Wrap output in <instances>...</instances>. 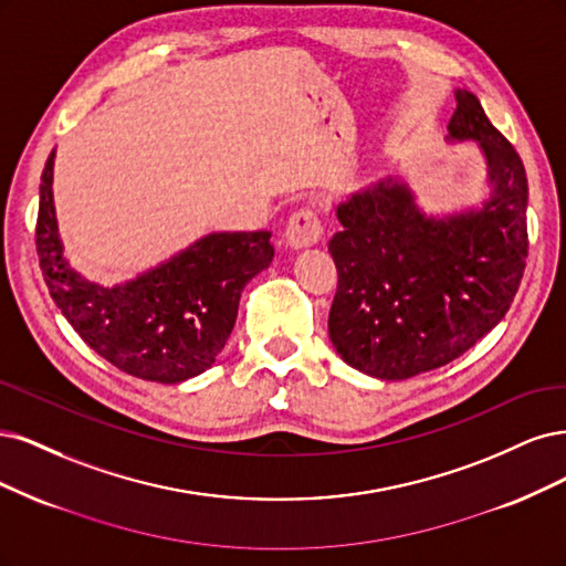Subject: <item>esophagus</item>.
Returning a JSON list of instances; mask_svg holds the SVG:
<instances>
[{
  "mask_svg": "<svg viewBox=\"0 0 566 566\" xmlns=\"http://www.w3.org/2000/svg\"><path fill=\"white\" fill-rule=\"evenodd\" d=\"M284 234H286V244L291 249H305V247H313L322 240L324 226H322L315 209H301L289 218V226H286Z\"/></svg>",
  "mask_w": 566,
  "mask_h": 566,
  "instance_id": "obj_1",
  "label": "esophagus"
}]
</instances>
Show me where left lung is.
<instances>
[{"label": "left lung", "instance_id": "8db88e82", "mask_svg": "<svg viewBox=\"0 0 566 566\" xmlns=\"http://www.w3.org/2000/svg\"><path fill=\"white\" fill-rule=\"evenodd\" d=\"M447 140L486 161L480 207L432 216L405 180L382 178L336 207L329 253L338 289L329 338L353 369L405 380L470 350L505 317L526 261L528 186L520 155L475 94L455 88Z\"/></svg>", "mask_w": 566, "mask_h": 566}]
</instances>
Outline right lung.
I'll return each instance as SVG.
<instances>
[{"mask_svg":"<svg viewBox=\"0 0 566 566\" xmlns=\"http://www.w3.org/2000/svg\"><path fill=\"white\" fill-rule=\"evenodd\" d=\"M51 150L42 171L38 256L49 294L91 350L124 374L184 382L226 348L240 296L275 256L270 232H211L134 280L88 282L70 265L53 207Z\"/></svg>","mask_w":566,"mask_h":566,"instance_id":"add662e5","label":"right lung"}]
</instances>
